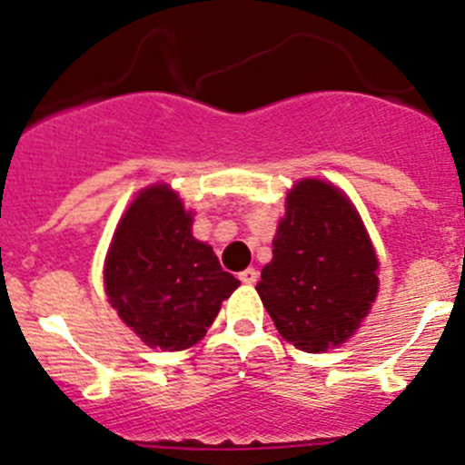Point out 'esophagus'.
I'll list each match as a JSON object with an SVG mask.
<instances>
[{"mask_svg": "<svg viewBox=\"0 0 465 465\" xmlns=\"http://www.w3.org/2000/svg\"><path fill=\"white\" fill-rule=\"evenodd\" d=\"M238 279L242 281V283H256L259 281V270H254V267H247V270H242L241 274H238Z\"/></svg>", "mask_w": 465, "mask_h": 465, "instance_id": "1", "label": "esophagus"}]
</instances>
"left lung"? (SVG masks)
Segmentation results:
<instances>
[{
    "label": "left lung",
    "mask_w": 465,
    "mask_h": 465,
    "mask_svg": "<svg viewBox=\"0 0 465 465\" xmlns=\"http://www.w3.org/2000/svg\"><path fill=\"white\" fill-rule=\"evenodd\" d=\"M274 259L256 285L276 331L320 353L358 331L378 294V259L362 220L335 186L302 180L288 195Z\"/></svg>",
    "instance_id": "1"
}]
</instances>
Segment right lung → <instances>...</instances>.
Listing matches in <instances>:
<instances>
[{"label":"right lung","instance_id":"1","mask_svg":"<svg viewBox=\"0 0 465 465\" xmlns=\"http://www.w3.org/2000/svg\"><path fill=\"white\" fill-rule=\"evenodd\" d=\"M191 213L168 186H150L116 227L105 290L119 317L153 349L203 340L224 299L241 285L191 233Z\"/></svg>","mask_w":465,"mask_h":465}]
</instances>
